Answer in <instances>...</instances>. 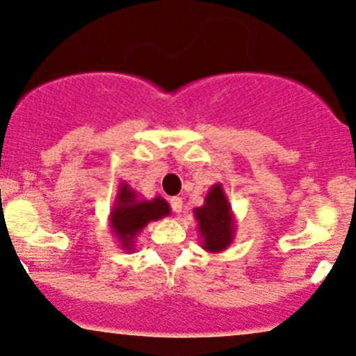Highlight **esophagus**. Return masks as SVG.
Wrapping results in <instances>:
<instances>
[{
    "label": "esophagus",
    "instance_id": "obj_1",
    "mask_svg": "<svg viewBox=\"0 0 356 356\" xmlns=\"http://www.w3.org/2000/svg\"><path fill=\"white\" fill-rule=\"evenodd\" d=\"M170 207H172V211L175 213H181L184 209V200L181 197H172V199H170Z\"/></svg>",
    "mask_w": 356,
    "mask_h": 356
}]
</instances>
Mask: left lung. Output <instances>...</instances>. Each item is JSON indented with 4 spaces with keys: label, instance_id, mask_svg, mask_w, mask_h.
Instances as JSON below:
<instances>
[{
    "label": "left lung",
    "instance_id": "1",
    "mask_svg": "<svg viewBox=\"0 0 356 356\" xmlns=\"http://www.w3.org/2000/svg\"><path fill=\"white\" fill-rule=\"evenodd\" d=\"M194 217L199 229L200 245L211 254H220L235 238V216L222 184H213L204 199L202 207H195Z\"/></svg>",
    "mask_w": 356,
    "mask_h": 356
}]
</instances>
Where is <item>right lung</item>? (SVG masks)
<instances>
[{
    "label": "right lung",
    "instance_id": "obj_1",
    "mask_svg": "<svg viewBox=\"0 0 356 356\" xmlns=\"http://www.w3.org/2000/svg\"><path fill=\"white\" fill-rule=\"evenodd\" d=\"M170 213V205L162 197L144 199L139 192L132 189L127 182H121L118 187L114 205L111 209L109 227L114 234L119 247L127 254H132L139 234L149 222L161 220Z\"/></svg>",
    "mask_w": 356,
    "mask_h": 356
}]
</instances>
